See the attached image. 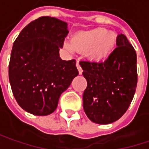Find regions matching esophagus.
<instances>
[{"instance_id":"34e87169","label":"esophagus","mask_w":149,"mask_h":149,"mask_svg":"<svg viewBox=\"0 0 149 149\" xmlns=\"http://www.w3.org/2000/svg\"><path fill=\"white\" fill-rule=\"evenodd\" d=\"M76 66H77V70H78V72H79V74H82L83 73V69L81 68V66L79 65V62H78V61H77V64H76Z\"/></svg>"}]
</instances>
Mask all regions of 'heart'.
Segmentation results:
<instances>
[{
    "label": "heart",
    "mask_w": 149,
    "mask_h": 149,
    "mask_svg": "<svg viewBox=\"0 0 149 149\" xmlns=\"http://www.w3.org/2000/svg\"><path fill=\"white\" fill-rule=\"evenodd\" d=\"M117 44V36L114 32L106 31L103 28L81 32L74 35L69 49L77 51H88L90 58L96 61L105 60L113 53Z\"/></svg>",
    "instance_id": "1"
}]
</instances>
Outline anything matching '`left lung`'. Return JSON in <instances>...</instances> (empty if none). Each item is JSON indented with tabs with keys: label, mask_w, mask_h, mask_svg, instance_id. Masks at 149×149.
<instances>
[{
	"label": "left lung",
	"mask_w": 149,
	"mask_h": 149,
	"mask_svg": "<svg viewBox=\"0 0 149 149\" xmlns=\"http://www.w3.org/2000/svg\"><path fill=\"white\" fill-rule=\"evenodd\" d=\"M117 47L104 61H80L87 88L83 109L97 124L120 119L133 99L137 83L136 54L124 34H118Z\"/></svg>",
	"instance_id": "1"
}]
</instances>
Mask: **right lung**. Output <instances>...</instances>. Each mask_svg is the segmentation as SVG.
<instances>
[{
    "label": "right lung",
    "instance_id": "right-lung-1",
    "mask_svg": "<svg viewBox=\"0 0 149 149\" xmlns=\"http://www.w3.org/2000/svg\"><path fill=\"white\" fill-rule=\"evenodd\" d=\"M67 34L66 22L40 17L14 41L9 81L17 104L29 113L47 116L54 112L61 94L78 75L75 60L59 56Z\"/></svg>",
    "mask_w": 149,
    "mask_h": 149
}]
</instances>
